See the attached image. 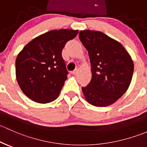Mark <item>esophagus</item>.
Wrapping results in <instances>:
<instances>
[{"label": "esophagus", "instance_id": "obj_1", "mask_svg": "<svg viewBox=\"0 0 147 147\" xmlns=\"http://www.w3.org/2000/svg\"><path fill=\"white\" fill-rule=\"evenodd\" d=\"M77 72H78V70H77V69H76V70H74L71 72V74H74V75H75V74H77Z\"/></svg>", "mask_w": 147, "mask_h": 147}]
</instances>
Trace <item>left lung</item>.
<instances>
[{
	"label": "left lung",
	"instance_id": "left-lung-1",
	"mask_svg": "<svg viewBox=\"0 0 147 147\" xmlns=\"http://www.w3.org/2000/svg\"><path fill=\"white\" fill-rule=\"evenodd\" d=\"M79 39L88 52L92 78L82 91L96 107L115 103L127 90L134 71L131 56L117 40L94 30H81Z\"/></svg>",
	"mask_w": 147,
	"mask_h": 147
}]
</instances>
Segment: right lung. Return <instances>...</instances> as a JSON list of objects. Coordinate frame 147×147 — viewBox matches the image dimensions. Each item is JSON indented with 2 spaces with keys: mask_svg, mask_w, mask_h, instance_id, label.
<instances>
[{
  "mask_svg": "<svg viewBox=\"0 0 147 147\" xmlns=\"http://www.w3.org/2000/svg\"><path fill=\"white\" fill-rule=\"evenodd\" d=\"M78 30H51L30 41L18 54L16 75L25 96L39 103H48L59 97L67 78L61 52Z\"/></svg>",
  "mask_w": 147,
  "mask_h": 147,
  "instance_id": "add662e5",
  "label": "right lung"
}]
</instances>
